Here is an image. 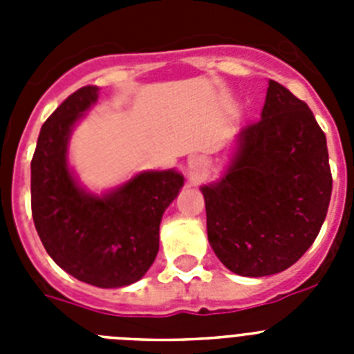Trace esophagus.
<instances>
[{"label": "esophagus", "instance_id": "esophagus-1", "mask_svg": "<svg viewBox=\"0 0 354 354\" xmlns=\"http://www.w3.org/2000/svg\"><path fill=\"white\" fill-rule=\"evenodd\" d=\"M204 170H205L204 159H200V158L189 159V162H187V174H189V177H192L193 180L200 179V177L204 175Z\"/></svg>", "mask_w": 354, "mask_h": 354}]
</instances>
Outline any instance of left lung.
<instances>
[{
  "mask_svg": "<svg viewBox=\"0 0 354 354\" xmlns=\"http://www.w3.org/2000/svg\"><path fill=\"white\" fill-rule=\"evenodd\" d=\"M205 200L209 245L241 277L287 270L310 248L331 196L326 136L310 108L270 80L261 120L237 131Z\"/></svg>",
  "mask_w": 354,
  "mask_h": 354,
  "instance_id": "obj_1",
  "label": "left lung"
}]
</instances>
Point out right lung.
<instances>
[{"mask_svg": "<svg viewBox=\"0 0 354 354\" xmlns=\"http://www.w3.org/2000/svg\"><path fill=\"white\" fill-rule=\"evenodd\" d=\"M99 101L83 86L46 120L31 159V212L49 257L74 278L117 289L145 277L159 250V225L184 186V175L143 170L95 193L68 161L72 131Z\"/></svg>", "mask_w": 354, "mask_h": 354, "instance_id": "obj_1", "label": "right lung"}]
</instances>
